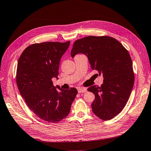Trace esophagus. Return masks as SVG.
Segmentation results:
<instances>
[{
	"label": "esophagus",
	"mask_w": 151,
	"mask_h": 151,
	"mask_svg": "<svg viewBox=\"0 0 151 151\" xmlns=\"http://www.w3.org/2000/svg\"><path fill=\"white\" fill-rule=\"evenodd\" d=\"M77 90H78V93H86L87 91V89L84 88H77Z\"/></svg>",
	"instance_id": "1"
}]
</instances>
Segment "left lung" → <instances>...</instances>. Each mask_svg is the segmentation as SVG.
Here are the masks:
<instances>
[{"label": "left lung", "instance_id": "obj_1", "mask_svg": "<svg viewBox=\"0 0 151 151\" xmlns=\"http://www.w3.org/2000/svg\"><path fill=\"white\" fill-rule=\"evenodd\" d=\"M79 53L88 56L91 68L104 77L101 86L88 89L95 95L92 110L100 119L111 120L125 106L133 88L135 76L130 54L120 42L107 36L76 40L71 57Z\"/></svg>", "mask_w": 151, "mask_h": 151}]
</instances>
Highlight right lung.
<instances>
[{
    "label": "right lung",
    "mask_w": 151,
    "mask_h": 151,
    "mask_svg": "<svg viewBox=\"0 0 151 151\" xmlns=\"http://www.w3.org/2000/svg\"><path fill=\"white\" fill-rule=\"evenodd\" d=\"M69 45L70 41L32 44L18 60L16 83L20 94L31 110L49 123H57L68 115L77 94L74 88L57 91L52 81L58 78L60 58Z\"/></svg>",
    "instance_id": "1"
}]
</instances>
